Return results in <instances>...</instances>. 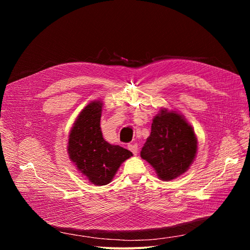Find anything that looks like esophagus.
<instances>
[{
	"instance_id": "34e87169",
	"label": "esophagus",
	"mask_w": 250,
	"mask_h": 250,
	"mask_svg": "<svg viewBox=\"0 0 250 250\" xmlns=\"http://www.w3.org/2000/svg\"><path fill=\"white\" fill-rule=\"evenodd\" d=\"M128 149H129L134 155H137L138 151H139L138 144H129V145H128Z\"/></svg>"
}]
</instances>
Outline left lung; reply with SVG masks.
Wrapping results in <instances>:
<instances>
[{"mask_svg":"<svg viewBox=\"0 0 250 250\" xmlns=\"http://www.w3.org/2000/svg\"><path fill=\"white\" fill-rule=\"evenodd\" d=\"M196 152L197 138L192 126L179 113L165 108L154 117L141 156L162 180H172L188 169Z\"/></svg>","mask_w":250,"mask_h":250,"instance_id":"8db88e82","label":"left lung"}]
</instances>
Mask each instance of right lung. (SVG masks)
Returning <instances> with one entry per match:
<instances>
[{
    "mask_svg": "<svg viewBox=\"0 0 250 250\" xmlns=\"http://www.w3.org/2000/svg\"><path fill=\"white\" fill-rule=\"evenodd\" d=\"M102 103L94 101L82 109L69 135L71 161L96 186L109 184L121 164L132 156L129 150L103 139L100 120Z\"/></svg>",
    "mask_w": 250,
    "mask_h": 250,
    "instance_id": "add662e5",
    "label": "right lung"
}]
</instances>
